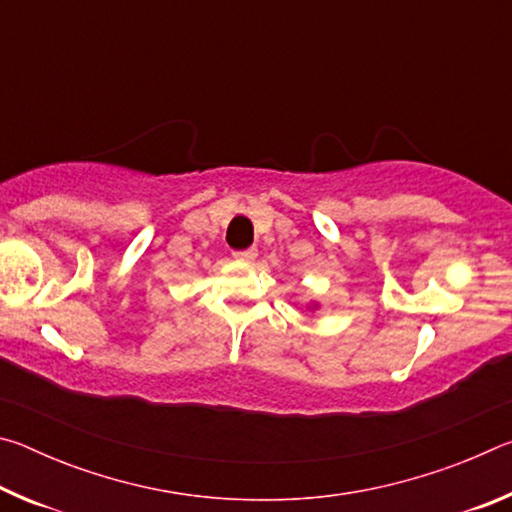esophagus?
Returning a JSON list of instances; mask_svg holds the SVG:
<instances>
[{"mask_svg": "<svg viewBox=\"0 0 512 512\" xmlns=\"http://www.w3.org/2000/svg\"><path fill=\"white\" fill-rule=\"evenodd\" d=\"M232 257L239 259V262H253L257 257V250L255 248H246V250H237V253H232Z\"/></svg>", "mask_w": 512, "mask_h": 512, "instance_id": "obj_1", "label": "esophagus"}]
</instances>
